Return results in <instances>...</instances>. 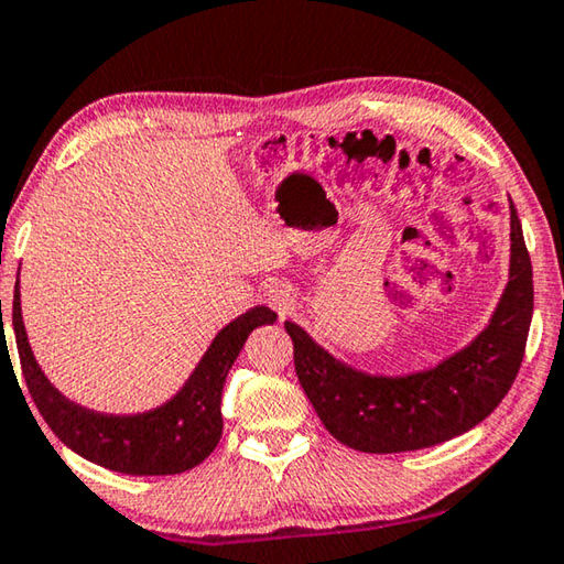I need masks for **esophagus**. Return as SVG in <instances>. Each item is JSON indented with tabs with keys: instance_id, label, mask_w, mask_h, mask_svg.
<instances>
[{
	"instance_id": "1",
	"label": "esophagus",
	"mask_w": 564,
	"mask_h": 564,
	"mask_svg": "<svg viewBox=\"0 0 564 564\" xmlns=\"http://www.w3.org/2000/svg\"><path fill=\"white\" fill-rule=\"evenodd\" d=\"M264 297H267V304H270V307H272L276 314H280V317H284V314H288V312L292 310V304H294L290 290L280 288V284H274V288L267 290Z\"/></svg>"
}]
</instances>
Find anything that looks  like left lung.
I'll list each match as a JSON object with an SVG mask.
<instances>
[{
	"instance_id": "left-lung-1",
	"label": "left lung",
	"mask_w": 564,
	"mask_h": 564,
	"mask_svg": "<svg viewBox=\"0 0 564 564\" xmlns=\"http://www.w3.org/2000/svg\"><path fill=\"white\" fill-rule=\"evenodd\" d=\"M510 200V197H508ZM532 322V264L510 200L508 284L466 347L429 369L371 373L327 351L294 322V369L319 421L344 446L403 453L436 446L490 416L518 377Z\"/></svg>"
}]
</instances>
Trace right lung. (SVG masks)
I'll list each match as a JSON object with an SVG mask.
<instances>
[{"mask_svg":"<svg viewBox=\"0 0 564 564\" xmlns=\"http://www.w3.org/2000/svg\"><path fill=\"white\" fill-rule=\"evenodd\" d=\"M274 322L276 314L270 307H252L215 334L191 377L161 406L138 413H104L64 397L39 367L26 337L19 280L12 304V327L24 381L48 429L82 458L126 476H175L210 456L223 436L220 406L227 373L240 357L247 337L262 324Z\"/></svg>","mask_w":564,"mask_h":564,"instance_id":"1","label":"right lung"}]
</instances>
